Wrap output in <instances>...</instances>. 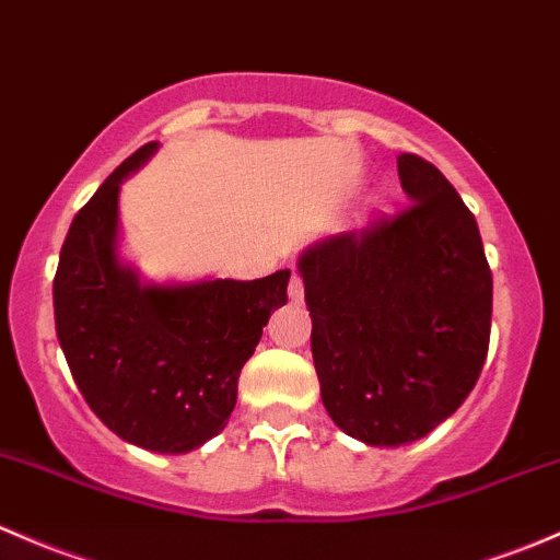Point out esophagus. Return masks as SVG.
<instances>
[{"label":"esophagus","mask_w":560,"mask_h":560,"mask_svg":"<svg viewBox=\"0 0 560 560\" xmlns=\"http://www.w3.org/2000/svg\"><path fill=\"white\" fill-rule=\"evenodd\" d=\"M290 300L292 303H300L303 300V279L298 276V270H292V279H290Z\"/></svg>","instance_id":"obj_1"}]
</instances>
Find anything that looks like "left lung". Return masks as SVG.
Listing matches in <instances>:
<instances>
[{
  "instance_id": "8db88e82",
  "label": "left lung",
  "mask_w": 560,
  "mask_h": 560,
  "mask_svg": "<svg viewBox=\"0 0 560 560\" xmlns=\"http://www.w3.org/2000/svg\"><path fill=\"white\" fill-rule=\"evenodd\" d=\"M397 172L408 209L298 260L322 402L375 448L416 443L456 413L491 335L493 279L472 211L419 155L402 152Z\"/></svg>"
}]
</instances>
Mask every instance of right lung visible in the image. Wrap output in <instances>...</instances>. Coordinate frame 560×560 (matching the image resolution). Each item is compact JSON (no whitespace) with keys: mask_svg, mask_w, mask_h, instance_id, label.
<instances>
[{"mask_svg":"<svg viewBox=\"0 0 560 560\" xmlns=\"http://www.w3.org/2000/svg\"><path fill=\"white\" fill-rule=\"evenodd\" d=\"M139 147L72 220L52 308L74 384L117 438L187 453L225 429L238 375L270 311L287 303L290 270L255 281H147L120 257V185L158 152Z\"/></svg>","mask_w":560,"mask_h":560,"instance_id":"obj_1","label":"right lung"}]
</instances>
